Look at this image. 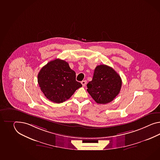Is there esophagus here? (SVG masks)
<instances>
[{
	"label": "esophagus",
	"instance_id": "obj_1",
	"mask_svg": "<svg viewBox=\"0 0 160 160\" xmlns=\"http://www.w3.org/2000/svg\"><path fill=\"white\" fill-rule=\"evenodd\" d=\"M86 83H87V81L86 80H83L82 82V86H86Z\"/></svg>",
	"mask_w": 160,
	"mask_h": 160
}]
</instances>
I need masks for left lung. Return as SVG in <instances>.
<instances>
[{"instance_id":"left-lung-1","label":"left lung","mask_w":160,"mask_h":160,"mask_svg":"<svg viewBox=\"0 0 160 160\" xmlns=\"http://www.w3.org/2000/svg\"><path fill=\"white\" fill-rule=\"evenodd\" d=\"M122 80L112 68L106 65L97 66L92 81L87 84V91L94 101L106 104L116 97L121 90Z\"/></svg>"}]
</instances>
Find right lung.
Listing matches in <instances>:
<instances>
[{
    "label": "right lung",
    "mask_w": 160,
    "mask_h": 160,
    "mask_svg": "<svg viewBox=\"0 0 160 160\" xmlns=\"http://www.w3.org/2000/svg\"><path fill=\"white\" fill-rule=\"evenodd\" d=\"M38 82L47 99L57 103L69 99L76 90L82 87L76 80V73L69 63L60 59L47 63L40 70Z\"/></svg>",
    "instance_id": "add662e5"
}]
</instances>
